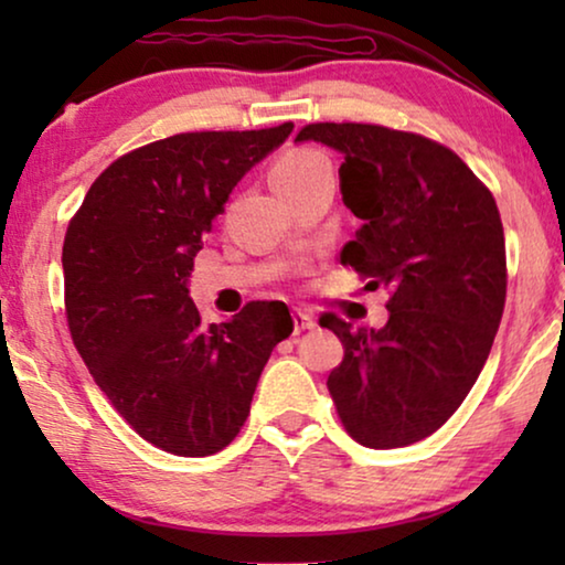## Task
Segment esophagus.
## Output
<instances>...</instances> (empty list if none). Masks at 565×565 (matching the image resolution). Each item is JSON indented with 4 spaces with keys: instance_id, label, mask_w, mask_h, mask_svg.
<instances>
[{
    "instance_id": "obj_1",
    "label": "esophagus",
    "mask_w": 565,
    "mask_h": 565,
    "mask_svg": "<svg viewBox=\"0 0 565 565\" xmlns=\"http://www.w3.org/2000/svg\"><path fill=\"white\" fill-rule=\"evenodd\" d=\"M313 327H316V321L311 313L292 311V329H296V334H300V331H306V329H313Z\"/></svg>"
}]
</instances>
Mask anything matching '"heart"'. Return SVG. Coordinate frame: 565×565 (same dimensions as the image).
Returning <instances> with one entry per match:
<instances>
[{
	"label": "heart",
	"instance_id": "b5f03b06",
	"mask_svg": "<svg viewBox=\"0 0 565 565\" xmlns=\"http://www.w3.org/2000/svg\"><path fill=\"white\" fill-rule=\"evenodd\" d=\"M319 167H329V161L323 159L319 151H308V149L288 151L282 159L275 161L273 172H269V180H273V184L292 182V180H300V177L311 174L313 169Z\"/></svg>",
	"mask_w": 565,
	"mask_h": 565
}]
</instances>
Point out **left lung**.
<instances>
[{"label": "left lung", "instance_id": "obj_1", "mask_svg": "<svg viewBox=\"0 0 565 565\" xmlns=\"http://www.w3.org/2000/svg\"><path fill=\"white\" fill-rule=\"evenodd\" d=\"M296 141L342 151L344 205L360 218L342 262L391 290L383 329L323 313L344 344L329 393L375 450L437 431L489 360L507 300L504 226L491 190L447 146L373 122H311Z\"/></svg>", "mask_w": 565, "mask_h": 565}]
</instances>
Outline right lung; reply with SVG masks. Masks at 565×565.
I'll return each instance as SVG.
<instances>
[{
  "label": "right lung",
  "instance_id": "obj_1",
  "mask_svg": "<svg viewBox=\"0 0 565 565\" xmlns=\"http://www.w3.org/2000/svg\"><path fill=\"white\" fill-rule=\"evenodd\" d=\"M195 130L115 159L68 221L64 306L76 352L122 419L159 450L205 458L234 443L292 319L252 300L205 327L188 277L236 182L290 136Z\"/></svg>",
  "mask_w": 565,
  "mask_h": 565
}]
</instances>
